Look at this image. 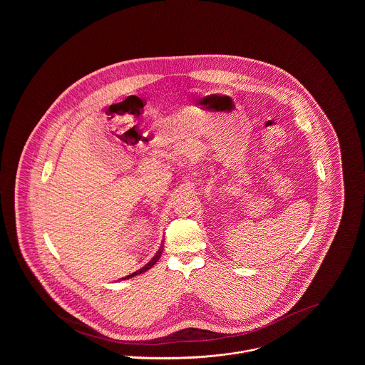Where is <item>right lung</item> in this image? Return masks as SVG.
Wrapping results in <instances>:
<instances>
[{
  "instance_id": "obj_1",
  "label": "right lung",
  "mask_w": 365,
  "mask_h": 365,
  "mask_svg": "<svg viewBox=\"0 0 365 365\" xmlns=\"http://www.w3.org/2000/svg\"><path fill=\"white\" fill-rule=\"evenodd\" d=\"M161 253H163V252H161V250H158V252L156 253V256H155L152 260L149 261V262H148L145 267H142V268L138 269V271H135V272H133L131 275H128V277H125V278L123 279L134 278V277H137V275H139V274H143V272H146L148 269H150V268H152V267L156 264L157 261H158V259L161 257Z\"/></svg>"
}]
</instances>
